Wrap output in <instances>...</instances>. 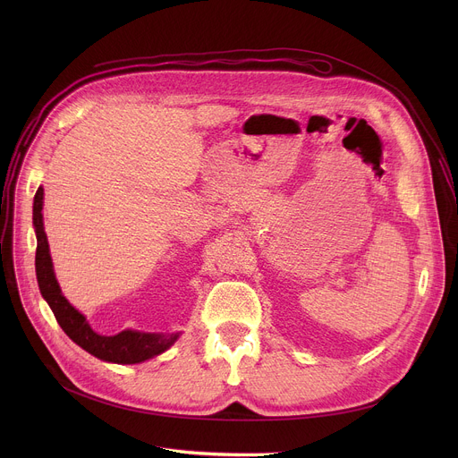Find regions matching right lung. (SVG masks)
<instances>
[{
	"label": "right lung",
	"instance_id": "right-lung-1",
	"mask_svg": "<svg viewBox=\"0 0 458 458\" xmlns=\"http://www.w3.org/2000/svg\"><path fill=\"white\" fill-rule=\"evenodd\" d=\"M43 186L38 188L32 207V223L38 239L36 248V277L39 292L50 306L57 324L78 346L90 355L114 364H140L166 352L179 339L175 334H150L138 330H123L117 335H99L92 330L87 317L76 310L69 299L63 295L54 274L48 241L43 226Z\"/></svg>",
	"mask_w": 458,
	"mask_h": 458
}]
</instances>
